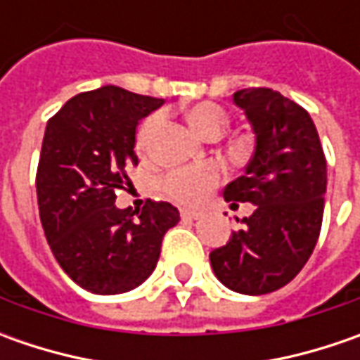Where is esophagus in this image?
Instances as JSON below:
<instances>
[{
	"label": "esophagus",
	"mask_w": 360,
	"mask_h": 360,
	"mask_svg": "<svg viewBox=\"0 0 360 360\" xmlns=\"http://www.w3.org/2000/svg\"><path fill=\"white\" fill-rule=\"evenodd\" d=\"M180 214H182V218H188V220H198V218L202 216L198 210H188V208H184Z\"/></svg>",
	"instance_id": "1"
}]
</instances>
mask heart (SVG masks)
Here are the masks:
<instances>
[{"instance_id": "obj_1", "label": "heart", "mask_w": 360, "mask_h": 360, "mask_svg": "<svg viewBox=\"0 0 360 360\" xmlns=\"http://www.w3.org/2000/svg\"><path fill=\"white\" fill-rule=\"evenodd\" d=\"M188 118L192 126L206 138H220L224 130L229 128V112L222 105L212 102H202L192 105L188 110ZM162 124V114H152L142 124L138 131V146L144 150L154 138V134ZM222 178V172L216 164H202V166H188L172 170L164 178V192L172 200L184 202V204H196L200 202L210 188H214Z\"/></svg>"}]
</instances>
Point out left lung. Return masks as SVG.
Returning a JSON list of instances; mask_svg holds the SVG:
<instances>
[{"label":"left lung","mask_w":360,"mask_h":360,"mask_svg":"<svg viewBox=\"0 0 360 360\" xmlns=\"http://www.w3.org/2000/svg\"><path fill=\"white\" fill-rule=\"evenodd\" d=\"M255 130L246 174L224 198L252 202L230 240L210 252L216 278L240 295H266L288 284L316 246L326 192V158L309 112L270 88L234 94Z\"/></svg>","instance_id":"left-lung-1"}]
</instances>
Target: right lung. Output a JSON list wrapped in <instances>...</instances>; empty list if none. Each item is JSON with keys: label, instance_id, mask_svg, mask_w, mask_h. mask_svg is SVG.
Listing matches in <instances>:
<instances>
[{"label": "right lung", "instance_id": "right-lung-1", "mask_svg": "<svg viewBox=\"0 0 360 360\" xmlns=\"http://www.w3.org/2000/svg\"><path fill=\"white\" fill-rule=\"evenodd\" d=\"M164 104L118 86L77 94L48 120L35 188L39 220L63 272L96 295H120L154 272L162 238L178 224L170 202L120 210L116 190L138 166L136 128Z\"/></svg>", "mask_w": 360, "mask_h": 360}]
</instances>
